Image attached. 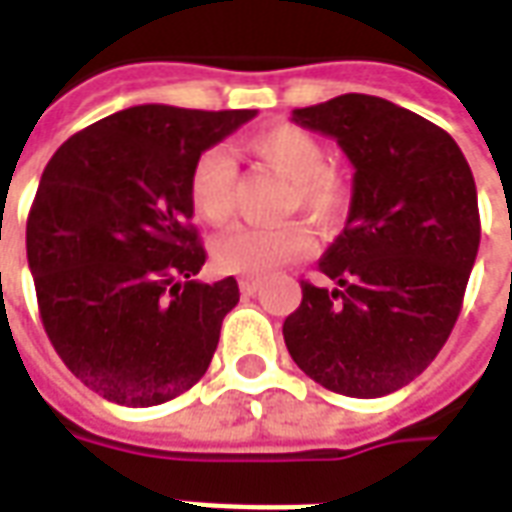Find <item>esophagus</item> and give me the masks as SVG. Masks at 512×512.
<instances>
[{
  "mask_svg": "<svg viewBox=\"0 0 512 512\" xmlns=\"http://www.w3.org/2000/svg\"><path fill=\"white\" fill-rule=\"evenodd\" d=\"M238 288H241L244 296H257V293H260V282H255V279H241Z\"/></svg>",
  "mask_w": 512,
  "mask_h": 512,
  "instance_id": "34e87169",
  "label": "esophagus"
}]
</instances>
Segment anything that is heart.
I'll return each instance as SVG.
<instances>
[{
    "label": "heart",
    "instance_id": "obj_1",
    "mask_svg": "<svg viewBox=\"0 0 512 512\" xmlns=\"http://www.w3.org/2000/svg\"><path fill=\"white\" fill-rule=\"evenodd\" d=\"M244 150L260 167L288 180L285 211L301 213L318 230H334L348 208V183L326 167V147L318 136L299 126H274L257 131ZM191 211L208 224H224L233 216L235 164L222 150H205L189 169ZM310 252V233L301 224L282 227H230L211 241L213 266L222 274L268 279Z\"/></svg>",
    "mask_w": 512,
    "mask_h": 512
}]
</instances>
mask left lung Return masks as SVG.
<instances>
[{
	"mask_svg": "<svg viewBox=\"0 0 512 512\" xmlns=\"http://www.w3.org/2000/svg\"><path fill=\"white\" fill-rule=\"evenodd\" d=\"M290 120L337 139L354 191L318 263L334 288L301 282L285 345L337 395L384 397L436 359L458 321L480 246L472 169L447 131L376 95H337Z\"/></svg>",
	"mask_w": 512,
	"mask_h": 512,
	"instance_id": "left-lung-1",
	"label": "left lung"
}]
</instances>
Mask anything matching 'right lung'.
<instances>
[{"mask_svg":"<svg viewBox=\"0 0 512 512\" xmlns=\"http://www.w3.org/2000/svg\"><path fill=\"white\" fill-rule=\"evenodd\" d=\"M255 109L142 104L98 120L51 156L27 219V260L54 351L112 403L147 408L211 365L238 282L194 279V158Z\"/></svg>","mask_w":512,"mask_h":512,"instance_id":"right-lung-1","label":"right lung"}]
</instances>
